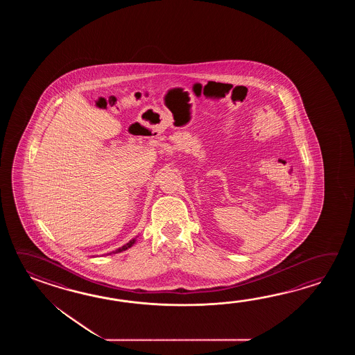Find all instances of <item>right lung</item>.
<instances>
[{
  "instance_id": "add662e5",
  "label": "right lung",
  "mask_w": 355,
  "mask_h": 355,
  "mask_svg": "<svg viewBox=\"0 0 355 355\" xmlns=\"http://www.w3.org/2000/svg\"><path fill=\"white\" fill-rule=\"evenodd\" d=\"M137 241V237H135V239H132L130 241L127 242L125 245H123L121 248H119V249L114 250V251H112V252H109L107 255H112V254H118V252H121V251H125V250H128L129 248H132L135 243H136Z\"/></svg>"
}]
</instances>
